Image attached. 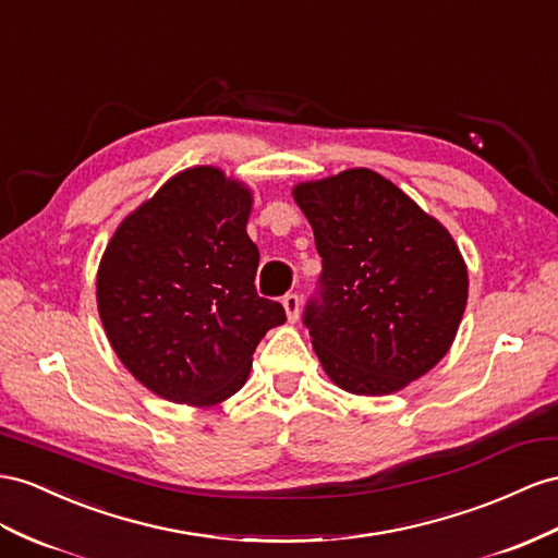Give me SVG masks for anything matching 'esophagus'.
Listing matches in <instances>:
<instances>
[{
    "mask_svg": "<svg viewBox=\"0 0 558 558\" xmlns=\"http://www.w3.org/2000/svg\"><path fill=\"white\" fill-rule=\"evenodd\" d=\"M299 304L302 302H299V294H294V292L282 296V306H284V313H288L290 323H294L299 318Z\"/></svg>",
    "mask_w": 558,
    "mask_h": 558,
    "instance_id": "1",
    "label": "esophagus"
}]
</instances>
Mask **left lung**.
<instances>
[{
    "mask_svg": "<svg viewBox=\"0 0 558 558\" xmlns=\"http://www.w3.org/2000/svg\"><path fill=\"white\" fill-rule=\"evenodd\" d=\"M323 259L304 325L337 387L387 396L448 353L466 306V266L436 219L369 169L299 183Z\"/></svg>",
    "mask_w": 558,
    "mask_h": 558,
    "instance_id": "8db88e82",
    "label": "left lung"
}]
</instances>
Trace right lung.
<instances>
[{
  "mask_svg": "<svg viewBox=\"0 0 558 558\" xmlns=\"http://www.w3.org/2000/svg\"><path fill=\"white\" fill-rule=\"evenodd\" d=\"M250 209L252 193L221 169H185L120 223L98 266L110 347L171 403L240 391L256 344L284 323L282 304L256 294Z\"/></svg>",
  "mask_w": 558,
  "mask_h": 558,
  "instance_id": "right-lung-1",
  "label": "right lung"
}]
</instances>
